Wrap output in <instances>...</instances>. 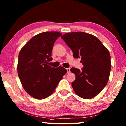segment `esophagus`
<instances>
[{
    "label": "esophagus",
    "mask_w": 126,
    "mask_h": 126,
    "mask_svg": "<svg viewBox=\"0 0 126 126\" xmlns=\"http://www.w3.org/2000/svg\"><path fill=\"white\" fill-rule=\"evenodd\" d=\"M66 70H67V73L68 74L70 73V68H67V69H66Z\"/></svg>",
    "instance_id": "34e87169"
}]
</instances>
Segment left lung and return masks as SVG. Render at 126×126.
I'll return each instance as SVG.
<instances>
[{"label": "left lung", "mask_w": 126, "mask_h": 126, "mask_svg": "<svg viewBox=\"0 0 126 126\" xmlns=\"http://www.w3.org/2000/svg\"><path fill=\"white\" fill-rule=\"evenodd\" d=\"M73 52L75 58H81L82 70L72 68L75 81L71 83L79 97L90 99L100 93L108 81L111 68L110 55L97 37L83 32L66 33L61 37Z\"/></svg>", "instance_id": "1"}]
</instances>
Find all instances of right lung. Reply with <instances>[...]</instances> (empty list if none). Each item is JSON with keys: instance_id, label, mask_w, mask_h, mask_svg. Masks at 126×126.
Here are the masks:
<instances>
[{"instance_id": "right-lung-1", "label": "right lung", "mask_w": 126, "mask_h": 126, "mask_svg": "<svg viewBox=\"0 0 126 126\" xmlns=\"http://www.w3.org/2000/svg\"><path fill=\"white\" fill-rule=\"evenodd\" d=\"M62 35L57 31L44 32L33 37L20 50L18 74L24 89L32 97L42 100L54 92L67 70L60 66L52 68L51 52L56 40Z\"/></svg>"}]
</instances>
